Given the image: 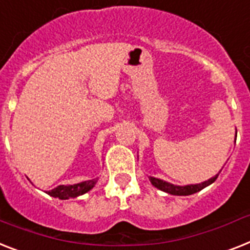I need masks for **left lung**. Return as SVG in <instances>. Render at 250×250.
<instances>
[{"label": "left lung", "mask_w": 250, "mask_h": 250, "mask_svg": "<svg viewBox=\"0 0 250 250\" xmlns=\"http://www.w3.org/2000/svg\"><path fill=\"white\" fill-rule=\"evenodd\" d=\"M217 177H218V174H216L214 177L209 178L206 182H202V184L198 185H188V186H176V185L168 184V182L162 181V180L155 177H150V182L157 188H159L162 191L168 192V194H172V195H191V194H195V192L207 188L208 185L213 184L217 180Z\"/></svg>", "instance_id": "obj_1"}]
</instances>
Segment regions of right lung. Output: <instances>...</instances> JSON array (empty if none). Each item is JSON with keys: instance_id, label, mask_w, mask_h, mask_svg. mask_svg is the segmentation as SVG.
<instances>
[{"instance_id": "add662e5", "label": "right lung", "mask_w": 250, "mask_h": 250, "mask_svg": "<svg viewBox=\"0 0 250 250\" xmlns=\"http://www.w3.org/2000/svg\"><path fill=\"white\" fill-rule=\"evenodd\" d=\"M97 182V178L95 180H88V181L81 182V184L76 185H60L58 188H52L51 191H48V195L54 196V198L59 199H69V198H77V196L82 195L84 192L90 191L91 188L95 186Z\"/></svg>"}]
</instances>
